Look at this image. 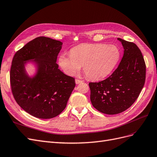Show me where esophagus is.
<instances>
[{
	"label": "esophagus",
	"mask_w": 157,
	"mask_h": 157,
	"mask_svg": "<svg viewBox=\"0 0 157 157\" xmlns=\"http://www.w3.org/2000/svg\"><path fill=\"white\" fill-rule=\"evenodd\" d=\"M82 82V80H78V79H75V83L77 84L81 83Z\"/></svg>",
	"instance_id": "34e87169"
}]
</instances>
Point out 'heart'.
<instances>
[{
	"label": "heart",
	"mask_w": 157,
	"mask_h": 157,
	"mask_svg": "<svg viewBox=\"0 0 157 157\" xmlns=\"http://www.w3.org/2000/svg\"><path fill=\"white\" fill-rule=\"evenodd\" d=\"M119 58V50L115 45L82 44L71 49L70 54H61L58 63L65 73L69 76L77 74L82 65L85 75L97 80L110 74Z\"/></svg>",
	"instance_id": "1"
}]
</instances>
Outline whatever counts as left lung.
<instances>
[{"label":"left lung","instance_id":"obj_1","mask_svg":"<svg viewBox=\"0 0 157 157\" xmlns=\"http://www.w3.org/2000/svg\"><path fill=\"white\" fill-rule=\"evenodd\" d=\"M117 39L124 48L117 69L105 80L89 83L92 105L107 115L121 113L129 108L138 98L145 81V63L138 47L133 42Z\"/></svg>","mask_w":157,"mask_h":157}]
</instances>
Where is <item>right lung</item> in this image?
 I'll list each match as a JSON object with an SVG mask.
<instances>
[{"mask_svg": "<svg viewBox=\"0 0 157 157\" xmlns=\"http://www.w3.org/2000/svg\"><path fill=\"white\" fill-rule=\"evenodd\" d=\"M63 43L40 36L28 42L14 55L10 84L14 99L31 115L48 119L62 112L75 86L73 77L66 75L56 63ZM31 63L36 73L29 76L25 69Z\"/></svg>", "mask_w": 157, "mask_h": 157, "instance_id": "add662e5", "label": "right lung"}]
</instances>
